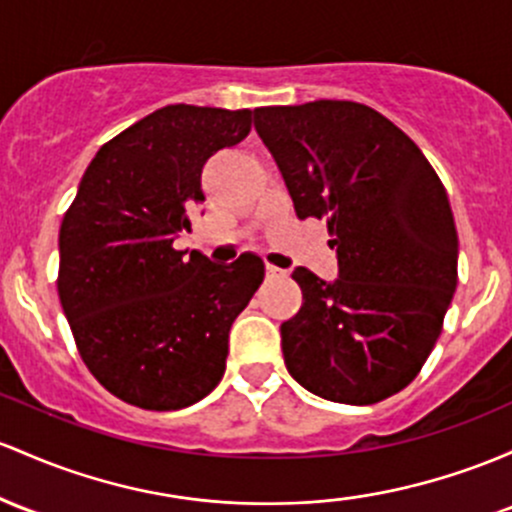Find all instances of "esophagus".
<instances>
[{
    "label": "esophagus",
    "instance_id": "1",
    "mask_svg": "<svg viewBox=\"0 0 512 512\" xmlns=\"http://www.w3.org/2000/svg\"><path fill=\"white\" fill-rule=\"evenodd\" d=\"M265 274H267V279H279V277H286L284 269H279V267L269 265V262H267V267H265Z\"/></svg>",
    "mask_w": 512,
    "mask_h": 512
}]
</instances>
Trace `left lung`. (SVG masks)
<instances>
[{
    "label": "left lung",
    "mask_w": 512,
    "mask_h": 512,
    "mask_svg": "<svg viewBox=\"0 0 512 512\" xmlns=\"http://www.w3.org/2000/svg\"><path fill=\"white\" fill-rule=\"evenodd\" d=\"M255 131L299 218H323L338 279L296 267L284 364L325 401L367 406L415 379L457 289L459 240L440 177L398 126L357 101L262 106Z\"/></svg>",
    "instance_id": "8db88e82"
}]
</instances>
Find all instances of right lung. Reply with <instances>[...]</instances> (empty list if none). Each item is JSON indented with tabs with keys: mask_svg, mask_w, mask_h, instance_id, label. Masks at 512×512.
Here are the masks:
<instances>
[{
	"mask_svg": "<svg viewBox=\"0 0 512 512\" xmlns=\"http://www.w3.org/2000/svg\"><path fill=\"white\" fill-rule=\"evenodd\" d=\"M252 111L172 104L101 145L60 226L58 296L94 379L145 411L216 389L228 333L265 277L257 255L213 265L177 250L206 199L201 170L250 133Z\"/></svg>",
	"mask_w": 512,
	"mask_h": 512,
	"instance_id": "right-lung-1",
	"label": "right lung"
}]
</instances>
